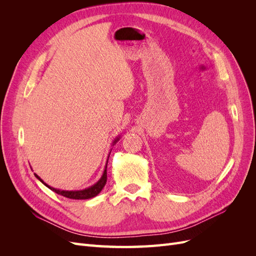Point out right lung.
Segmentation results:
<instances>
[{"instance_id": "add662e5", "label": "right lung", "mask_w": 256, "mask_h": 256, "mask_svg": "<svg viewBox=\"0 0 256 256\" xmlns=\"http://www.w3.org/2000/svg\"><path fill=\"white\" fill-rule=\"evenodd\" d=\"M118 140H120V138H116L115 140H114V142H113V145H114L116 142H118ZM106 162H108V161H106ZM106 168H104V174H102V178H100V180H99L95 184H92V187H90V188H86V189H84V190H78V191H65V190L56 189V188H53V187H50L49 184H46L38 175L35 174V176H36V177L38 178V180H40L44 186H47V187H48L49 189H51L52 191L58 193V194H60V196H65V198H72V200H88V198H92L96 196L97 194H99L100 191H102V188L104 187V184H106Z\"/></svg>"}]
</instances>
